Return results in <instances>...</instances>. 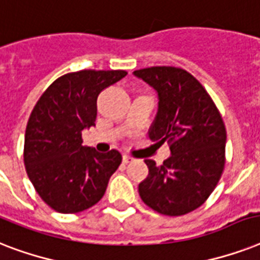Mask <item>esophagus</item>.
Listing matches in <instances>:
<instances>
[{
	"mask_svg": "<svg viewBox=\"0 0 260 260\" xmlns=\"http://www.w3.org/2000/svg\"><path fill=\"white\" fill-rule=\"evenodd\" d=\"M132 160H134V158H132V156H129V155H122V162L124 163H129V162H132Z\"/></svg>",
	"mask_w": 260,
	"mask_h": 260,
	"instance_id": "obj_1",
	"label": "esophagus"
}]
</instances>
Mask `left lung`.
<instances>
[{"label":"left lung","mask_w":260,"mask_h":260,"mask_svg":"<svg viewBox=\"0 0 260 260\" xmlns=\"http://www.w3.org/2000/svg\"><path fill=\"white\" fill-rule=\"evenodd\" d=\"M158 93L151 140L169 143L171 156L156 166L146 159L148 175L139 194L151 209L166 216L193 212L208 200L225 165L226 131L204 86L183 69L156 66L134 71Z\"/></svg>","instance_id":"left-lung-1"}]
</instances>
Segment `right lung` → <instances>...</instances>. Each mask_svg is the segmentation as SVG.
Segmentation results:
<instances>
[{"instance_id":"obj_1","label":"right lung","mask_w":260,"mask_h":260,"mask_svg":"<svg viewBox=\"0 0 260 260\" xmlns=\"http://www.w3.org/2000/svg\"><path fill=\"white\" fill-rule=\"evenodd\" d=\"M126 75L124 70H81L59 77L36 102L24 140V165L38 194L59 213H78L105 194L122 160L82 146V131L95 125L97 97Z\"/></svg>"}]
</instances>
